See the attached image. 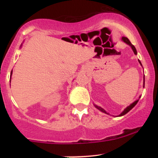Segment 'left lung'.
<instances>
[{"label": "left lung", "mask_w": 158, "mask_h": 158, "mask_svg": "<svg viewBox=\"0 0 158 158\" xmlns=\"http://www.w3.org/2000/svg\"><path fill=\"white\" fill-rule=\"evenodd\" d=\"M122 40H123V41H124L125 43H126V44H128V45H129V46L131 47V49H132V50H133L134 53H135V55H137V50H136L135 47L134 46V45L132 44L131 42H130V41H129V40L128 39V38H126V37H123V38H122ZM138 61H139V64H140L141 66H142V64H141L140 61L138 60ZM142 67H143V66H142ZM144 86H145V76H143V88H144ZM139 98H140V97H139ZM139 99H137V100L135 101V102H132L131 104L130 105V106H128V107H126V108H125L124 110H123V111L122 112V113H121L120 114H119V115L117 116V117H121V116H123V115H125V114H126L127 113H128V111H129V110H131L132 109V108H133L134 107H135V106H136V105H137V103L138 102V101H139ZM94 106H95L96 108H97L98 110H100V111H102V112H103V113H105V114H109L108 113V112L106 111V110H104V109H103L102 108H101V107L98 106H97V105H95V104H94Z\"/></svg>", "instance_id": "left-lung-1"}]
</instances>
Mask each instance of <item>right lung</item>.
<instances>
[{"label":"right lung","mask_w":158,"mask_h":158,"mask_svg":"<svg viewBox=\"0 0 158 158\" xmlns=\"http://www.w3.org/2000/svg\"><path fill=\"white\" fill-rule=\"evenodd\" d=\"M21 47H22V45H21ZM12 72H11V74H10V82H11V77H12Z\"/></svg>","instance_id":"add662e5"}]
</instances>
